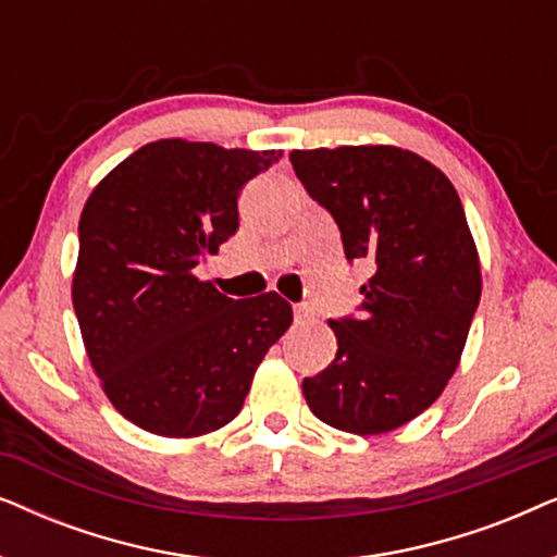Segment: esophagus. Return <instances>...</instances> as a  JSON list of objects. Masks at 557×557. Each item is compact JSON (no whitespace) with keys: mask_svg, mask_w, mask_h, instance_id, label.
Returning a JSON list of instances; mask_svg holds the SVG:
<instances>
[{"mask_svg":"<svg viewBox=\"0 0 557 557\" xmlns=\"http://www.w3.org/2000/svg\"><path fill=\"white\" fill-rule=\"evenodd\" d=\"M294 317H296V322H309V319H314V311H311L309 304H296Z\"/></svg>","mask_w":557,"mask_h":557,"instance_id":"1","label":"esophagus"}]
</instances>
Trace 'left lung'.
<instances>
[{
    "label": "left lung",
    "instance_id": "obj_1",
    "mask_svg": "<svg viewBox=\"0 0 557 557\" xmlns=\"http://www.w3.org/2000/svg\"><path fill=\"white\" fill-rule=\"evenodd\" d=\"M296 177L368 258L357 317L330 319L337 357L301 391L332 429L375 436L421 416L459 368L482 296L463 205L441 170L398 147L296 149Z\"/></svg>",
    "mask_w": 557,
    "mask_h": 557
}]
</instances>
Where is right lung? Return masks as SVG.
<instances>
[{
    "mask_svg": "<svg viewBox=\"0 0 557 557\" xmlns=\"http://www.w3.org/2000/svg\"><path fill=\"white\" fill-rule=\"evenodd\" d=\"M278 157L162 139L90 193L73 309L106 395L139 429L166 438L223 429L292 326V304L276 292L238 301L195 276L238 231L243 185Z\"/></svg>",
    "mask_w": 557,
    "mask_h": 557,
    "instance_id": "1",
    "label": "right lung"
}]
</instances>
